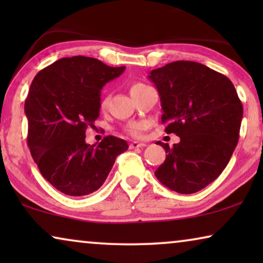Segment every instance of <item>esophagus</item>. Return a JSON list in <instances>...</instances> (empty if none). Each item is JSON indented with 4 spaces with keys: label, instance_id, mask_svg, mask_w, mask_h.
<instances>
[{
    "label": "esophagus",
    "instance_id": "esophagus-1",
    "mask_svg": "<svg viewBox=\"0 0 263 263\" xmlns=\"http://www.w3.org/2000/svg\"><path fill=\"white\" fill-rule=\"evenodd\" d=\"M145 146H146L145 142H138V141H133L130 142V145H129L130 148H138V147H145Z\"/></svg>",
    "mask_w": 263,
    "mask_h": 263
}]
</instances>
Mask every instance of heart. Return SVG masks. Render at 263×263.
Masks as SVG:
<instances>
[{
    "label": "heart",
    "instance_id": "1",
    "mask_svg": "<svg viewBox=\"0 0 263 263\" xmlns=\"http://www.w3.org/2000/svg\"><path fill=\"white\" fill-rule=\"evenodd\" d=\"M143 86H146V85L141 84V82H135L134 85H132L130 93L136 91V89L143 87ZM107 103H109V99H107V97L104 96L102 100H100V109H102V110L106 109ZM146 128H147L146 122H132V123H129L127 127H125V130H127L129 135L135 136V138H139V136L142 135V133Z\"/></svg>",
    "mask_w": 263,
    "mask_h": 263
}]
</instances>
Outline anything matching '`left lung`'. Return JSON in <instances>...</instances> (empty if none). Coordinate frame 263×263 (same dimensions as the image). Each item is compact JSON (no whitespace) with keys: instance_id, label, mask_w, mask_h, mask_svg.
I'll list each match as a JSON object with an SVG mask.
<instances>
[{"instance_id":"1","label":"left lung","mask_w":263,"mask_h":263,"mask_svg":"<svg viewBox=\"0 0 263 263\" xmlns=\"http://www.w3.org/2000/svg\"><path fill=\"white\" fill-rule=\"evenodd\" d=\"M159 93L161 122L181 141L166 151L154 172L179 194H193L219 177L239 139L243 105L230 79L192 61H176L148 75Z\"/></svg>"}]
</instances>
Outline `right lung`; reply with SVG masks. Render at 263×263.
I'll return each instance as SVG.
<instances>
[{"label":"right lung","mask_w":263,"mask_h":263,"mask_svg":"<svg viewBox=\"0 0 263 263\" xmlns=\"http://www.w3.org/2000/svg\"><path fill=\"white\" fill-rule=\"evenodd\" d=\"M125 67H109L85 56L64 57L35 75L25 114L27 143L46 181L69 196H85L105 182L117 156L128 143L109 135L98 146L87 145L86 129H95L103 86Z\"/></svg>","instance_id":"1"}]
</instances>
